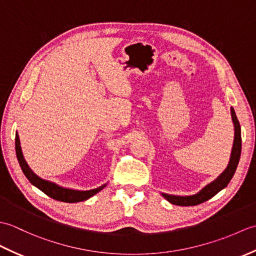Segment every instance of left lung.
<instances>
[{
	"label": "left lung",
	"mask_w": 256,
	"mask_h": 256,
	"mask_svg": "<svg viewBox=\"0 0 256 256\" xmlns=\"http://www.w3.org/2000/svg\"><path fill=\"white\" fill-rule=\"evenodd\" d=\"M231 116L233 124H234V140H233L232 152L230 156V162L228 164L224 172L220 174L214 182L206 184L199 192L192 196H174L168 194H162V197L170 201V204L176 206H197L202 204L204 201L209 200L214 197V194L221 192L222 189L228 186L230 182L233 175L236 170V167L240 160L241 156V148H242V138H241V126L238 123V120L236 116L234 108H231Z\"/></svg>",
	"instance_id": "1"
}]
</instances>
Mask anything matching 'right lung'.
Returning a JSON list of instances; mask_svg holds the SVG:
<instances>
[{
    "label": "right lung",
    "instance_id": "obj_1",
    "mask_svg": "<svg viewBox=\"0 0 256 256\" xmlns=\"http://www.w3.org/2000/svg\"><path fill=\"white\" fill-rule=\"evenodd\" d=\"M15 150H16V157H18V160L20 162V166L23 170L24 175L26 178L28 179L30 184H34L42 192L46 194L48 197H50L58 201H62V202H79V201H84L89 199L92 196H94L96 192H99L106 186V184H102L99 188L91 189V190H74V189H69V188H64L58 186L55 182L45 180V179H42L38 177L36 174L32 172L30 168L27 165V162L24 158L23 153H22L20 148V142L18 134H15Z\"/></svg>",
    "mask_w": 256,
    "mask_h": 256
}]
</instances>
